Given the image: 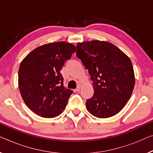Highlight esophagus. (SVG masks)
Masks as SVG:
<instances>
[{
	"mask_svg": "<svg viewBox=\"0 0 153 153\" xmlns=\"http://www.w3.org/2000/svg\"><path fill=\"white\" fill-rule=\"evenodd\" d=\"M80 89H81V86H78L77 87L76 89V92H79V91H80Z\"/></svg>",
	"mask_w": 153,
	"mask_h": 153,
	"instance_id": "34e87169",
	"label": "esophagus"
}]
</instances>
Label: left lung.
Returning a JSON list of instances; mask_svg holds the SVG:
<instances>
[{"label": "left lung", "instance_id": "8db88e82", "mask_svg": "<svg viewBox=\"0 0 153 153\" xmlns=\"http://www.w3.org/2000/svg\"><path fill=\"white\" fill-rule=\"evenodd\" d=\"M76 56L93 82L94 94L86 102L88 112L98 118H108L119 113L135 86L130 58L112 43L97 40L77 43Z\"/></svg>", "mask_w": 153, "mask_h": 153}]
</instances>
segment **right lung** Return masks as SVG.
Returning <instances> with one entry per match:
<instances>
[{
  "label": "right lung",
  "instance_id": "obj_1",
  "mask_svg": "<svg viewBox=\"0 0 153 153\" xmlns=\"http://www.w3.org/2000/svg\"><path fill=\"white\" fill-rule=\"evenodd\" d=\"M76 51L69 42H54L36 48L22 60L18 87L24 102L36 115L53 118L65 110L73 91L64 87L60 71Z\"/></svg>",
  "mask_w": 153,
  "mask_h": 153
}]
</instances>
